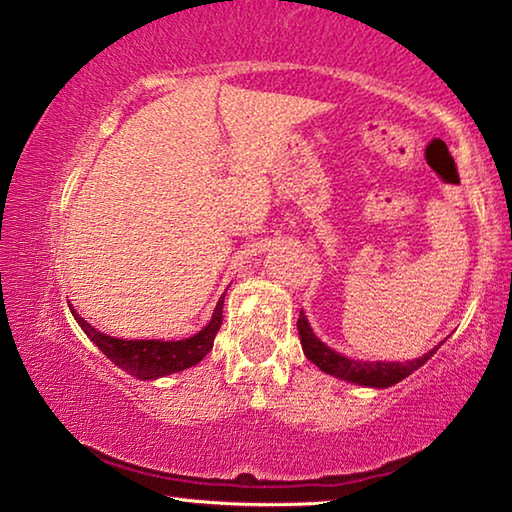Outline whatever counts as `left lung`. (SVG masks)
Returning <instances> with one entry per match:
<instances>
[{"instance_id": "obj_1", "label": "left lung", "mask_w": 512, "mask_h": 512, "mask_svg": "<svg viewBox=\"0 0 512 512\" xmlns=\"http://www.w3.org/2000/svg\"><path fill=\"white\" fill-rule=\"evenodd\" d=\"M298 332L307 359L314 361L320 370L327 372V375H334L339 379L352 381V384L370 388H388L397 384V381H402L404 377H409L411 372L424 366L440 348V345H436V348L413 361H354L343 357L339 352H334L332 348H327V345L314 334V329L309 327L307 316L302 314V311L298 318Z\"/></svg>"}]
</instances>
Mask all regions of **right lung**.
I'll return each mask as SVG.
<instances>
[{
  "label": "right lung",
  "instance_id": "add662e5",
  "mask_svg": "<svg viewBox=\"0 0 512 512\" xmlns=\"http://www.w3.org/2000/svg\"><path fill=\"white\" fill-rule=\"evenodd\" d=\"M223 298L225 293L221 296V300L216 302V309L210 323H207L201 332L183 341L115 339V336L101 334L99 329H94L88 320H83L74 309L72 314L76 318V323L81 325L83 332L90 336V341L97 345V348L106 354L115 366L126 370L128 375H133L137 379H158V377H167V375H173V372L196 366V363L212 350L214 336L219 332L221 320H223Z\"/></svg>",
  "mask_w": 512,
  "mask_h": 512
}]
</instances>
